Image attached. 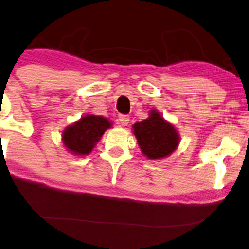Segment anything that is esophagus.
<instances>
[{"label":"esophagus","mask_w":249,"mask_h":249,"mask_svg":"<svg viewBox=\"0 0 249 249\" xmlns=\"http://www.w3.org/2000/svg\"><path fill=\"white\" fill-rule=\"evenodd\" d=\"M118 121L123 125V126H126V125L128 124V122H130V117H128L127 115H119Z\"/></svg>","instance_id":"esophagus-1"}]
</instances>
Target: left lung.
<instances>
[{"instance_id":"obj_1","label":"left lung","mask_w":249,"mask_h":249,"mask_svg":"<svg viewBox=\"0 0 249 249\" xmlns=\"http://www.w3.org/2000/svg\"><path fill=\"white\" fill-rule=\"evenodd\" d=\"M132 127L141 152L150 160H161L171 155L180 141L176 127L155 109L150 110L147 119L137 122Z\"/></svg>"}]
</instances>
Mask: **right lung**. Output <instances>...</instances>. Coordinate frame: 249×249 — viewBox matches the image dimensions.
I'll use <instances>...</instances> for the list:
<instances>
[{
	"label": "right lung",
	"instance_id": "right-lung-1",
	"mask_svg": "<svg viewBox=\"0 0 249 249\" xmlns=\"http://www.w3.org/2000/svg\"><path fill=\"white\" fill-rule=\"evenodd\" d=\"M111 125L112 123L102 116L86 115L63 131L62 141L73 155H88Z\"/></svg>",
	"mask_w": 249,
	"mask_h": 249
}]
</instances>
